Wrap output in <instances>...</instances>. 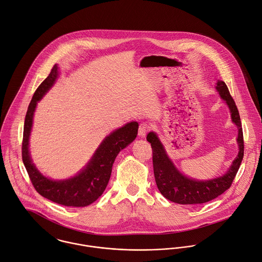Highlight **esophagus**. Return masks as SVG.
<instances>
[{"instance_id":"1","label":"esophagus","mask_w":262,"mask_h":262,"mask_svg":"<svg viewBox=\"0 0 262 262\" xmlns=\"http://www.w3.org/2000/svg\"><path fill=\"white\" fill-rule=\"evenodd\" d=\"M149 129H150V125L148 123H146V122L141 123L140 126H139V136L144 138Z\"/></svg>"}]
</instances>
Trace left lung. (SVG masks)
Instances as JSON below:
<instances>
[{
    "mask_svg": "<svg viewBox=\"0 0 262 262\" xmlns=\"http://www.w3.org/2000/svg\"><path fill=\"white\" fill-rule=\"evenodd\" d=\"M215 88L229 106L232 120L239 129L237 139L239 154L224 176L207 181H198L187 178L174 167L171 160L167 157L156 134L149 133L147 136V141L151 143L153 151V167L158 189L163 196L173 203L180 205H198L208 203L217 198L231 187L243 160L244 139L238 108L225 82L217 81Z\"/></svg>",
    "mask_w": 262,
    "mask_h": 262,
    "instance_id": "left-lung-1",
    "label": "left lung"
}]
</instances>
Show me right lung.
<instances>
[{
  "instance_id": "1",
  "label": "right lung",
  "mask_w": 262,
  "mask_h": 262,
  "mask_svg": "<svg viewBox=\"0 0 262 262\" xmlns=\"http://www.w3.org/2000/svg\"><path fill=\"white\" fill-rule=\"evenodd\" d=\"M57 66L54 64L48 78L36 89L28 106L23 130L22 160L32 185L40 195L66 207H86L94 203L103 193L110 179L115 158L136 139L139 123L136 121L128 122L110 134L97 149L87 167L77 176L59 181L45 177L30 159L28 142L36 104L53 86L57 78Z\"/></svg>"
}]
</instances>
